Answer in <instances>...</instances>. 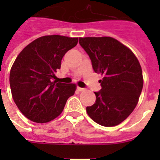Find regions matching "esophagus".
I'll use <instances>...</instances> for the list:
<instances>
[{
  "mask_svg": "<svg viewBox=\"0 0 160 160\" xmlns=\"http://www.w3.org/2000/svg\"><path fill=\"white\" fill-rule=\"evenodd\" d=\"M78 90L79 91H85V90H86V89L81 88V87H78Z\"/></svg>",
  "mask_w": 160,
  "mask_h": 160,
  "instance_id": "esophagus-1",
  "label": "esophagus"
}]
</instances>
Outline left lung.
<instances>
[{
  "instance_id": "8db88e82",
  "label": "left lung",
  "mask_w": 160,
  "mask_h": 160,
  "mask_svg": "<svg viewBox=\"0 0 160 160\" xmlns=\"http://www.w3.org/2000/svg\"><path fill=\"white\" fill-rule=\"evenodd\" d=\"M79 44L94 72L103 76L102 89L94 92L95 103L87 107V114L99 125H118L132 113L142 92L140 64L129 48L111 37L80 38Z\"/></svg>"
}]
</instances>
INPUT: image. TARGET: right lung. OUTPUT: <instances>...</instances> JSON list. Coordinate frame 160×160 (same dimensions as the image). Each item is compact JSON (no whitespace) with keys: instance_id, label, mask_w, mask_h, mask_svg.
<instances>
[{"instance_id":"1","label":"right lung","mask_w":160,"mask_h":160,"mask_svg":"<svg viewBox=\"0 0 160 160\" xmlns=\"http://www.w3.org/2000/svg\"><path fill=\"white\" fill-rule=\"evenodd\" d=\"M78 42V38L60 35L41 37L17 57L9 74L11 92L20 111L32 122L44 123L57 118L75 92V84L53 79L65 53Z\"/></svg>"}]
</instances>
